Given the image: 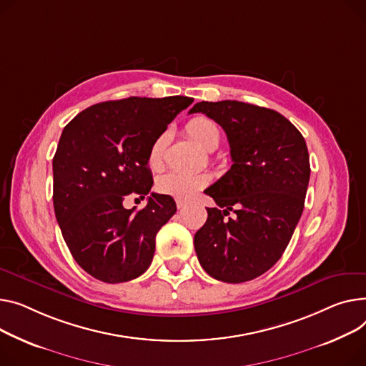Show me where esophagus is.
I'll return each mask as SVG.
<instances>
[{"label": "esophagus", "instance_id": "obj_1", "mask_svg": "<svg viewBox=\"0 0 366 366\" xmlns=\"http://www.w3.org/2000/svg\"><path fill=\"white\" fill-rule=\"evenodd\" d=\"M184 206H185V203H184L182 200H177V207H178V209H182Z\"/></svg>", "mask_w": 366, "mask_h": 366}]
</instances>
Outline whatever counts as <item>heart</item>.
Listing matches in <instances>:
<instances>
[{
  "label": "heart",
  "mask_w": 366,
  "mask_h": 366,
  "mask_svg": "<svg viewBox=\"0 0 366 366\" xmlns=\"http://www.w3.org/2000/svg\"><path fill=\"white\" fill-rule=\"evenodd\" d=\"M187 134L196 141L200 147L206 150L216 149L221 138V129L217 124L207 117V116H196L192 117L185 125ZM167 135H159L154 142L152 144L149 152V164L152 167H159L162 164L163 152L166 147ZM209 182V177L206 174H196V172H169L159 178L157 189L164 196H170L177 200H189L194 197L199 189L206 187Z\"/></svg>",
  "instance_id": "b5f03b06"
}]
</instances>
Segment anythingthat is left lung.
I'll list each match as a JSON object with an SVG mask.
<instances>
[{"instance_id": "left-lung-1", "label": "left lung", "mask_w": 366, "mask_h": 366, "mask_svg": "<svg viewBox=\"0 0 366 366\" xmlns=\"http://www.w3.org/2000/svg\"><path fill=\"white\" fill-rule=\"evenodd\" d=\"M228 137L232 166L206 189L218 207L194 235L203 269L214 280H254L280 260L305 207L310 164L306 141L275 110L241 102H202ZM229 211L235 218L224 219Z\"/></svg>"}]
</instances>
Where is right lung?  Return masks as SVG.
I'll return each mask as SVG.
<instances>
[{
  "mask_svg": "<svg viewBox=\"0 0 366 366\" xmlns=\"http://www.w3.org/2000/svg\"><path fill=\"white\" fill-rule=\"evenodd\" d=\"M192 102L129 97L94 104L64 127L53 159L54 212L73 259L95 280L127 282L149 269L177 204L156 192L138 212L124 200L150 192L152 144Z\"/></svg>",
  "mask_w": 366,
  "mask_h": 366,
  "instance_id": "1",
  "label": "right lung"
}]
</instances>
